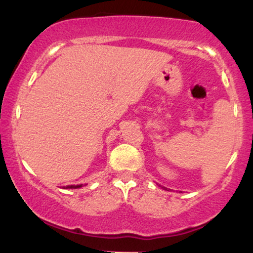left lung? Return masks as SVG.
<instances>
[{
	"instance_id": "8db88e82",
	"label": "left lung",
	"mask_w": 253,
	"mask_h": 253,
	"mask_svg": "<svg viewBox=\"0 0 253 253\" xmlns=\"http://www.w3.org/2000/svg\"><path fill=\"white\" fill-rule=\"evenodd\" d=\"M164 189H165V190H167V188H164Z\"/></svg>"
}]
</instances>
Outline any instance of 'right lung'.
<instances>
[{
    "label": "right lung",
    "instance_id": "add662e5",
    "mask_svg": "<svg viewBox=\"0 0 253 253\" xmlns=\"http://www.w3.org/2000/svg\"><path fill=\"white\" fill-rule=\"evenodd\" d=\"M84 184H77V185H66L65 189H77V188H82Z\"/></svg>",
    "mask_w": 253,
    "mask_h": 253
}]
</instances>
